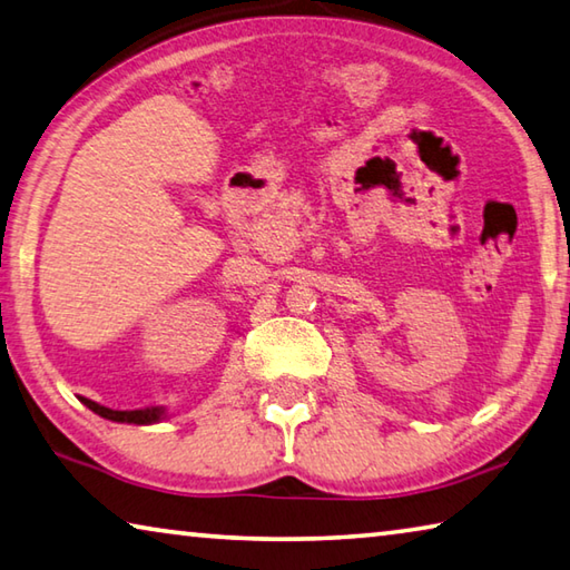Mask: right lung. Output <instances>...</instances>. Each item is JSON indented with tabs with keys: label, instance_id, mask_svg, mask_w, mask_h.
<instances>
[{
	"label": "right lung",
	"instance_id": "1",
	"mask_svg": "<svg viewBox=\"0 0 570 570\" xmlns=\"http://www.w3.org/2000/svg\"><path fill=\"white\" fill-rule=\"evenodd\" d=\"M82 403L89 407V411H95L97 415L107 417V421H115V423H137V425H147V423H155L163 417V411L159 407H139V411H112V407H105L95 401H89V397H82Z\"/></svg>",
	"mask_w": 570,
	"mask_h": 570
}]
</instances>
